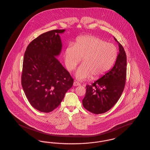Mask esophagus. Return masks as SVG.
Returning <instances> with one entry per match:
<instances>
[{
    "instance_id": "obj_1",
    "label": "esophagus",
    "mask_w": 150,
    "mask_h": 150,
    "mask_svg": "<svg viewBox=\"0 0 150 150\" xmlns=\"http://www.w3.org/2000/svg\"><path fill=\"white\" fill-rule=\"evenodd\" d=\"M73 85L74 86H80V83L78 82V81H75L74 82V84H73Z\"/></svg>"
}]
</instances>
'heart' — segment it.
I'll list each match as a JSON object with an SVG mask.
<instances>
[{
	"instance_id": "obj_1",
	"label": "heart",
	"mask_w": 150,
	"mask_h": 150,
	"mask_svg": "<svg viewBox=\"0 0 150 150\" xmlns=\"http://www.w3.org/2000/svg\"><path fill=\"white\" fill-rule=\"evenodd\" d=\"M117 56L116 46L112 43L92 35L78 38L74 46L69 45L64 50V62L69 71L74 70L83 58V62L75 72L79 80L93 75L99 78L110 70Z\"/></svg>"
}]
</instances>
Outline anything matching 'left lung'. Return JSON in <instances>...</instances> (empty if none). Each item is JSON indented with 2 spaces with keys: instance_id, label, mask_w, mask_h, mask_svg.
I'll list each match as a JSON object with an SVG mask.
<instances>
[{
  "instance_id": "left-lung-1",
  "label": "left lung",
  "mask_w": 150,
  "mask_h": 150,
  "mask_svg": "<svg viewBox=\"0 0 150 150\" xmlns=\"http://www.w3.org/2000/svg\"><path fill=\"white\" fill-rule=\"evenodd\" d=\"M119 52L112 69L92 86H86L83 105L89 112L103 114L113 107L120 98L125 84L127 56L123 47L114 37Z\"/></svg>"
}]
</instances>
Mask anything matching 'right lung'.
<instances>
[{"mask_svg": "<svg viewBox=\"0 0 150 150\" xmlns=\"http://www.w3.org/2000/svg\"><path fill=\"white\" fill-rule=\"evenodd\" d=\"M65 30L43 33L29 44L24 54L23 90L31 105L42 112L57 108L73 85L70 73L56 57L62 50L59 34Z\"/></svg>", "mask_w": 150, "mask_h": 150, "instance_id": "right-lung-1", "label": "right lung"}]
</instances>
